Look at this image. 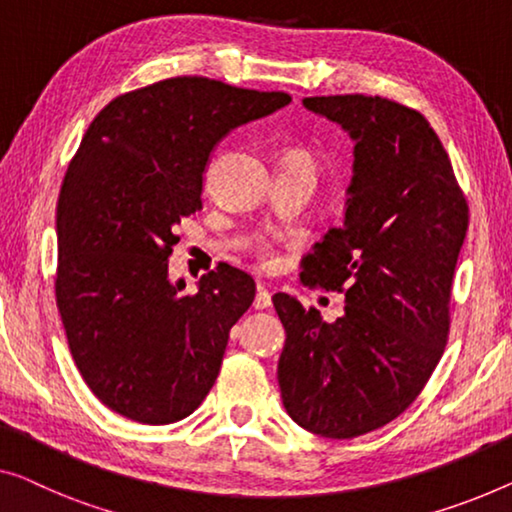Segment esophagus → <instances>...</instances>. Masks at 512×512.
<instances>
[{
	"mask_svg": "<svg viewBox=\"0 0 512 512\" xmlns=\"http://www.w3.org/2000/svg\"><path fill=\"white\" fill-rule=\"evenodd\" d=\"M269 305H271V292H269V289L259 287L257 294H255L253 308H255V310H264V308H269Z\"/></svg>",
	"mask_w": 512,
	"mask_h": 512,
	"instance_id": "obj_1",
	"label": "esophagus"
}]
</instances>
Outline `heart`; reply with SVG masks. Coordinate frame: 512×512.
I'll use <instances>...</instances> for the list:
<instances>
[{
  "label": "heart",
  "instance_id": "heart-1",
  "mask_svg": "<svg viewBox=\"0 0 512 512\" xmlns=\"http://www.w3.org/2000/svg\"><path fill=\"white\" fill-rule=\"evenodd\" d=\"M299 158H303V160H308V158H305V156H299ZM308 163H310V160H308Z\"/></svg>",
  "mask_w": 512,
  "mask_h": 512
}]
</instances>
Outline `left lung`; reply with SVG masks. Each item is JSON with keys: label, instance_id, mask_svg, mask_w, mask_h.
I'll list each match as a JSON object with an SVG mask.
<instances>
[{"label": "left lung", "instance_id": "1", "mask_svg": "<svg viewBox=\"0 0 512 512\" xmlns=\"http://www.w3.org/2000/svg\"><path fill=\"white\" fill-rule=\"evenodd\" d=\"M303 105L354 140L345 223L312 246L301 273L305 285L345 292V315L329 324L294 296H273L287 335L278 384L303 430L352 439L398 418L437 368L469 209L421 112L363 94Z\"/></svg>", "mask_w": 512, "mask_h": 512}]
</instances>
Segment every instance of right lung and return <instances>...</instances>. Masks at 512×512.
<instances>
[{"label": "right lung", "instance_id": "right-lung-1", "mask_svg": "<svg viewBox=\"0 0 512 512\" xmlns=\"http://www.w3.org/2000/svg\"><path fill=\"white\" fill-rule=\"evenodd\" d=\"M289 103L183 75L117 96L89 124L59 193L55 294L82 379L117 414L177 423L211 391L255 280L220 264L186 294L170 280L174 227L202 209L218 142Z\"/></svg>", "mask_w": 512, "mask_h": 512}]
</instances>
